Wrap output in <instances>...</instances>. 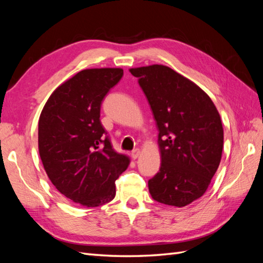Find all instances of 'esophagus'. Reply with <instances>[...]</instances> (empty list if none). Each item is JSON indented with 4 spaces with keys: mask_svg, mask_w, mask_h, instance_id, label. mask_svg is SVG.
<instances>
[{
    "mask_svg": "<svg viewBox=\"0 0 263 263\" xmlns=\"http://www.w3.org/2000/svg\"><path fill=\"white\" fill-rule=\"evenodd\" d=\"M139 155H140V150H139L138 148L134 149V150L132 151V154H130V156H132L133 159H137V158L139 157Z\"/></svg>",
    "mask_w": 263,
    "mask_h": 263,
    "instance_id": "1",
    "label": "esophagus"
}]
</instances>
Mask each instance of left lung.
I'll list each match as a JSON object with an SVG mask.
<instances>
[{
    "label": "left lung",
    "instance_id": "8db88e82",
    "mask_svg": "<svg viewBox=\"0 0 263 263\" xmlns=\"http://www.w3.org/2000/svg\"><path fill=\"white\" fill-rule=\"evenodd\" d=\"M156 121L160 170L148 181L151 197L182 208L200 198L216 172L224 146L220 116L202 89L169 67L130 69Z\"/></svg>",
    "mask_w": 263,
    "mask_h": 263
}]
</instances>
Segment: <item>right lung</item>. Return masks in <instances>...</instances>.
Segmentation results:
<instances>
[{
	"mask_svg": "<svg viewBox=\"0 0 263 263\" xmlns=\"http://www.w3.org/2000/svg\"><path fill=\"white\" fill-rule=\"evenodd\" d=\"M123 69H86L50 95L38 122L39 156L47 176L61 194L86 208L115 197V181L129 159L115 153L100 121L108 91Z\"/></svg>",
	"mask_w": 263,
	"mask_h": 263,
	"instance_id": "obj_1",
	"label": "right lung"
}]
</instances>
